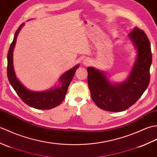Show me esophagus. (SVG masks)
<instances>
[{
	"label": "esophagus",
	"mask_w": 157,
	"mask_h": 157,
	"mask_svg": "<svg viewBox=\"0 0 157 157\" xmlns=\"http://www.w3.org/2000/svg\"><path fill=\"white\" fill-rule=\"evenodd\" d=\"M83 63H84V65H86V66L89 65L90 64V63H91L90 59H88V58H86V59H84V61H83Z\"/></svg>",
	"instance_id": "obj_1"
}]
</instances>
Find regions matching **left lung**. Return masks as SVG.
Segmentation results:
<instances>
[{
    "mask_svg": "<svg viewBox=\"0 0 157 157\" xmlns=\"http://www.w3.org/2000/svg\"><path fill=\"white\" fill-rule=\"evenodd\" d=\"M137 48V58L128 79L122 84L112 85L104 73L89 67L88 84L95 104L106 111L119 112L128 109L138 101L150 82L152 63L151 43L145 32L134 28L129 34Z\"/></svg>",
    "mask_w": 157,
    "mask_h": 157,
    "instance_id": "1",
    "label": "left lung"
}]
</instances>
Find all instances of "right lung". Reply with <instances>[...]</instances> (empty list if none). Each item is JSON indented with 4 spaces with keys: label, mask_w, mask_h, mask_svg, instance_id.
Masks as SVG:
<instances>
[{
    "label": "right lung",
    "mask_w": 157,
    "mask_h": 157,
    "mask_svg": "<svg viewBox=\"0 0 157 157\" xmlns=\"http://www.w3.org/2000/svg\"><path fill=\"white\" fill-rule=\"evenodd\" d=\"M24 23H23L17 31L14 36V38L11 43L7 55V77L9 83L15 90L17 94L26 105L31 107L47 110L55 108L59 106L65 98L67 91L69 85L71 83L73 75H75L76 69L79 67V65H76L68 71L65 72L60 78L61 86L56 87L53 90H50L45 92H32L26 89L23 86L18 79L16 78L15 73L13 65V51L15 47L17 37Z\"/></svg>",
    "instance_id": "1"
}]
</instances>
